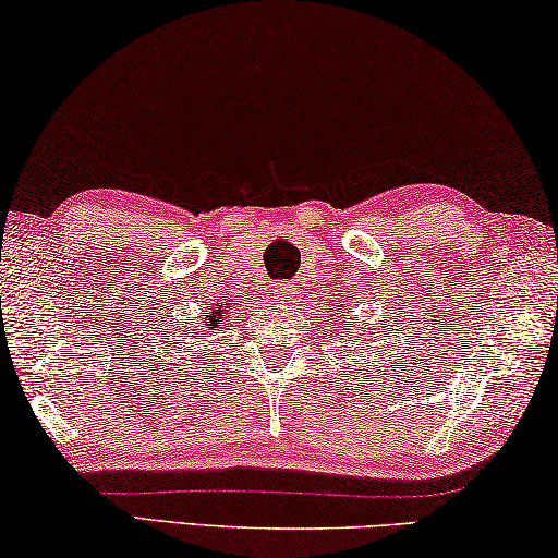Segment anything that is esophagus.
<instances>
[{"label":"esophagus","instance_id":"34e87169","mask_svg":"<svg viewBox=\"0 0 558 558\" xmlns=\"http://www.w3.org/2000/svg\"><path fill=\"white\" fill-rule=\"evenodd\" d=\"M295 295H298V286H293V282H278L276 298L280 303H293Z\"/></svg>","mask_w":558,"mask_h":558}]
</instances>
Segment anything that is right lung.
Here are the masks:
<instances>
[{"label":"right lung","mask_w":558,"mask_h":558,"mask_svg":"<svg viewBox=\"0 0 558 558\" xmlns=\"http://www.w3.org/2000/svg\"><path fill=\"white\" fill-rule=\"evenodd\" d=\"M206 320L208 323H203V327H201V332H185V338H206L208 335V330H216V327L223 323V313H208L206 315Z\"/></svg>","instance_id":"obj_1"}]
</instances>
